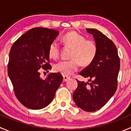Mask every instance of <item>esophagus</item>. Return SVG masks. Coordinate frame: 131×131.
Instances as JSON below:
<instances>
[{"instance_id":"1","label":"esophagus","mask_w":131,"mask_h":131,"mask_svg":"<svg viewBox=\"0 0 131 131\" xmlns=\"http://www.w3.org/2000/svg\"><path fill=\"white\" fill-rule=\"evenodd\" d=\"M70 79V77L68 76H67V75H64V76H63V81L64 82H67V80H69Z\"/></svg>"}]
</instances>
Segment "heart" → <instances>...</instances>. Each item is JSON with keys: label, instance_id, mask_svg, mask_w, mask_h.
Returning <instances> with one entry per match:
<instances>
[{"label": "heart", "instance_id": "b5f03b06", "mask_svg": "<svg viewBox=\"0 0 131 131\" xmlns=\"http://www.w3.org/2000/svg\"><path fill=\"white\" fill-rule=\"evenodd\" d=\"M63 43L72 48L70 60H61L54 66V70L64 75H69L76 72L79 64L87 67L93 62L97 55V46L92 40H86L83 35L75 31H70L63 35ZM59 43L53 41L49 47L48 53L50 58L56 59L59 54Z\"/></svg>", "mask_w": 131, "mask_h": 131}]
</instances>
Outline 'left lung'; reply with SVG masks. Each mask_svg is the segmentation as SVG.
<instances>
[{"instance_id":"obj_1","label":"left lung","mask_w":131,"mask_h":131,"mask_svg":"<svg viewBox=\"0 0 131 131\" xmlns=\"http://www.w3.org/2000/svg\"><path fill=\"white\" fill-rule=\"evenodd\" d=\"M86 30L93 35L97 52L93 62L79 73L89 82L77 80L73 100L82 110L92 112L102 108L116 92L120 59L115 45L106 35L96 29Z\"/></svg>"}]
</instances>
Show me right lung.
Wrapping results in <instances>:
<instances>
[{"mask_svg":"<svg viewBox=\"0 0 131 131\" xmlns=\"http://www.w3.org/2000/svg\"><path fill=\"white\" fill-rule=\"evenodd\" d=\"M58 35V30L34 28L21 35L10 49L9 77L16 96L26 108L40 110L48 106L63 81L59 73H49L46 79L40 73L41 68L51 69L49 47Z\"/></svg>","mask_w":131,"mask_h":131,"instance_id":"1","label":"right lung"}]
</instances>
